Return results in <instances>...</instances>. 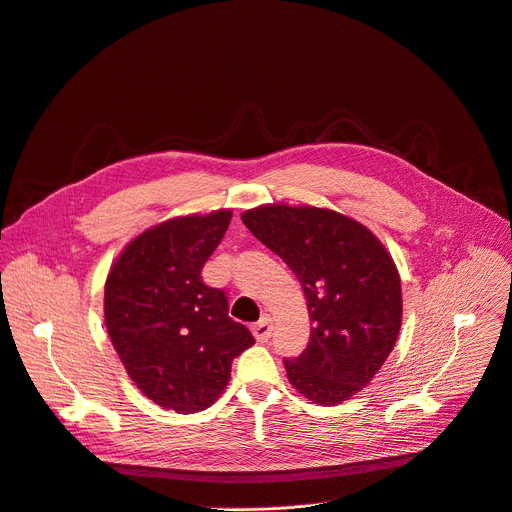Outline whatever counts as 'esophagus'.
Returning a JSON list of instances; mask_svg holds the SVG:
<instances>
[{
    "label": "esophagus",
    "mask_w": 512,
    "mask_h": 512,
    "mask_svg": "<svg viewBox=\"0 0 512 512\" xmlns=\"http://www.w3.org/2000/svg\"><path fill=\"white\" fill-rule=\"evenodd\" d=\"M271 331H274V323H271L269 317H263L259 323L253 325V335H255L257 342H261V344L267 342V339L271 337Z\"/></svg>",
    "instance_id": "obj_1"
}]
</instances>
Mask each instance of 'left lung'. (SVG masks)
Wrapping results in <instances>:
<instances>
[{"instance_id": "left-lung-1", "label": "left lung", "mask_w": 512, "mask_h": 512, "mask_svg": "<svg viewBox=\"0 0 512 512\" xmlns=\"http://www.w3.org/2000/svg\"><path fill=\"white\" fill-rule=\"evenodd\" d=\"M245 226L294 271L313 321L309 346L286 358L306 399L335 405L366 387L401 327L397 267L366 226L323 208L274 203L245 212Z\"/></svg>"}]
</instances>
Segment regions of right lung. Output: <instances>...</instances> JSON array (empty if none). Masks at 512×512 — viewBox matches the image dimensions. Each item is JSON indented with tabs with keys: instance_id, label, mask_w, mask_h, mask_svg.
<instances>
[{
	"instance_id": "1",
	"label": "right lung",
	"mask_w": 512,
	"mask_h": 512,
	"mask_svg": "<svg viewBox=\"0 0 512 512\" xmlns=\"http://www.w3.org/2000/svg\"><path fill=\"white\" fill-rule=\"evenodd\" d=\"M232 212L166 220L123 249L105 284V325L138 389L164 410L195 414L230 381L232 360L255 344L228 317V298L201 280Z\"/></svg>"
}]
</instances>
